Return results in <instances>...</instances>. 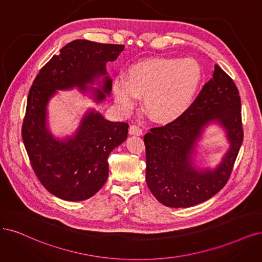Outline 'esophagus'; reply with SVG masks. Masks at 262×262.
Returning <instances> with one entry per match:
<instances>
[{
    "instance_id": "esophagus-1",
    "label": "esophagus",
    "mask_w": 262,
    "mask_h": 262,
    "mask_svg": "<svg viewBox=\"0 0 262 262\" xmlns=\"http://www.w3.org/2000/svg\"><path fill=\"white\" fill-rule=\"evenodd\" d=\"M128 132L130 135H136V136H141L142 135V129L137 125H132Z\"/></svg>"
}]
</instances>
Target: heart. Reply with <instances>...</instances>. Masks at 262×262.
<instances>
[{"label": "heart", "instance_id": "b5f03b06", "mask_svg": "<svg viewBox=\"0 0 262 262\" xmlns=\"http://www.w3.org/2000/svg\"><path fill=\"white\" fill-rule=\"evenodd\" d=\"M202 79V68L193 58H156L130 67L127 77H115L112 93L123 112L132 111L139 97H144L143 105L150 118L165 123L189 108Z\"/></svg>", "mask_w": 262, "mask_h": 262}]
</instances>
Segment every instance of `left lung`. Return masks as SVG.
Instances as JSON below:
<instances>
[{
    "label": "left lung",
    "instance_id": "8db88e82",
    "mask_svg": "<svg viewBox=\"0 0 262 262\" xmlns=\"http://www.w3.org/2000/svg\"><path fill=\"white\" fill-rule=\"evenodd\" d=\"M218 125L229 144L214 168L198 162L200 141L209 125ZM146 181L156 199L172 208L205 202L225 187L243 142L241 98L231 77L215 66L211 79L191 108L144 136Z\"/></svg>",
    "mask_w": 262,
    "mask_h": 262
}]
</instances>
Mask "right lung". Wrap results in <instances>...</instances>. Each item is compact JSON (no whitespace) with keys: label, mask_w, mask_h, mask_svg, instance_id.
I'll list each match as a JSON object with an SVG mask.
<instances>
[{"label":"right lung","mask_w":262,"mask_h":262,"mask_svg":"<svg viewBox=\"0 0 262 262\" xmlns=\"http://www.w3.org/2000/svg\"><path fill=\"white\" fill-rule=\"evenodd\" d=\"M124 45L75 40L54 55L37 74L28 96L23 140L36 177L53 195L77 202L92 198L108 178V158L127 138L128 124L111 122L87 108L76 129L64 137L53 134L48 104L58 91L76 90L101 103L111 95L106 63Z\"/></svg>","instance_id":"add662e5"}]
</instances>
